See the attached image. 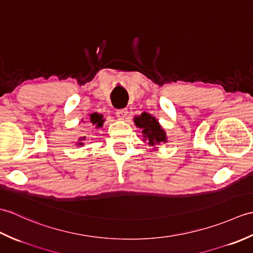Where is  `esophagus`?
I'll return each mask as SVG.
<instances>
[{
  "instance_id": "1",
  "label": "esophagus",
  "mask_w": 253,
  "mask_h": 253,
  "mask_svg": "<svg viewBox=\"0 0 253 253\" xmlns=\"http://www.w3.org/2000/svg\"><path fill=\"white\" fill-rule=\"evenodd\" d=\"M127 110L126 109H121V110H117L116 111V117L118 120H124L127 116Z\"/></svg>"
}]
</instances>
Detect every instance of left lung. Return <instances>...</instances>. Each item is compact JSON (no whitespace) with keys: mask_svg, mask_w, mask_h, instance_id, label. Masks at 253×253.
Returning a JSON list of instances; mask_svg holds the SVG:
<instances>
[{"mask_svg":"<svg viewBox=\"0 0 253 253\" xmlns=\"http://www.w3.org/2000/svg\"><path fill=\"white\" fill-rule=\"evenodd\" d=\"M133 121L137 127L141 128L143 141L148 140L150 146H157V144L168 141L165 130L151 114L143 112L140 116L133 118Z\"/></svg>","mask_w":253,"mask_h":253,"instance_id":"8db88e82","label":"left lung"}]
</instances>
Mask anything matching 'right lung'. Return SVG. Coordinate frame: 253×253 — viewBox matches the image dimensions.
<instances>
[{
	"mask_svg": "<svg viewBox=\"0 0 253 253\" xmlns=\"http://www.w3.org/2000/svg\"><path fill=\"white\" fill-rule=\"evenodd\" d=\"M89 122L92 124V125H95L96 128H100L103 126V115L98 114V113H93V114L89 115ZM85 139V137L84 138H79V142L77 143V146H84V143L82 141H84Z\"/></svg>",
	"mask_w": 253,
	"mask_h": 253,
	"instance_id": "1",
	"label": "right lung"
}]
</instances>
